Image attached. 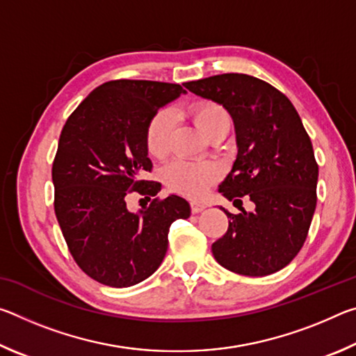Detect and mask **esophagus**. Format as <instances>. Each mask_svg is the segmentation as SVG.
I'll list each match as a JSON object with an SVG mask.
<instances>
[{"mask_svg": "<svg viewBox=\"0 0 356 356\" xmlns=\"http://www.w3.org/2000/svg\"><path fill=\"white\" fill-rule=\"evenodd\" d=\"M204 209H206V206H204V204H201V202H191V212L193 213H200V212H202Z\"/></svg>", "mask_w": 356, "mask_h": 356, "instance_id": "obj_1", "label": "esophagus"}]
</instances>
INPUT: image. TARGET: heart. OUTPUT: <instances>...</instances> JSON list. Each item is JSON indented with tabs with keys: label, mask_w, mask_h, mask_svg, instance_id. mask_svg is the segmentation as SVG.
Returning a JSON list of instances; mask_svg holds the SVG:
<instances>
[{
	"label": "heart",
	"mask_w": 356,
	"mask_h": 356,
	"mask_svg": "<svg viewBox=\"0 0 356 356\" xmlns=\"http://www.w3.org/2000/svg\"><path fill=\"white\" fill-rule=\"evenodd\" d=\"M190 114L207 138L218 131H227L231 127V116L225 106L212 100H201L193 104ZM174 113L160 110L150 119L146 131V146L155 159H165L171 149V136L174 130ZM221 176V168L210 160H179L168 166L166 182L182 195L200 197L207 193L210 185Z\"/></svg>",
	"instance_id": "b5f03b06"
}]
</instances>
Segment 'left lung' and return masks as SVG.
<instances>
[{"mask_svg": "<svg viewBox=\"0 0 356 356\" xmlns=\"http://www.w3.org/2000/svg\"><path fill=\"white\" fill-rule=\"evenodd\" d=\"M184 86L231 114L237 159L218 191L229 201L248 196L254 204L252 212L240 206L237 215L220 207L229 226L212 245L216 262L245 276L278 272L303 246L317 204L318 166L297 110L272 84L245 74Z\"/></svg>", "mask_w": 356, "mask_h": 356, "instance_id": "1", "label": "left lung"}]
</instances>
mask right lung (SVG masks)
Listing matches in <instances>:
<instances>
[{
  "instance_id": "add662e5",
  "label": "right lung",
  "mask_w": 356,
  "mask_h": 356,
  "mask_svg": "<svg viewBox=\"0 0 356 356\" xmlns=\"http://www.w3.org/2000/svg\"><path fill=\"white\" fill-rule=\"evenodd\" d=\"M186 91L180 84L104 83L70 114L53 161L55 213L65 243L84 273L110 287H130L160 267L170 226L188 218L177 195L130 212L127 195L155 196L146 131L156 111Z\"/></svg>"
}]
</instances>
